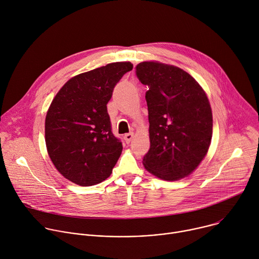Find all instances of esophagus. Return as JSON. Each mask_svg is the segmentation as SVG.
Returning <instances> with one entry per match:
<instances>
[{"mask_svg": "<svg viewBox=\"0 0 259 259\" xmlns=\"http://www.w3.org/2000/svg\"><path fill=\"white\" fill-rule=\"evenodd\" d=\"M132 138H133V133H127L124 135V139H125L126 143H130Z\"/></svg>", "mask_w": 259, "mask_h": 259, "instance_id": "obj_1", "label": "esophagus"}]
</instances>
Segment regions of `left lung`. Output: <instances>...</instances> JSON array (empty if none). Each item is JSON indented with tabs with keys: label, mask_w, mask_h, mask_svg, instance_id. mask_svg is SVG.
I'll use <instances>...</instances> for the list:
<instances>
[{
	"label": "left lung",
	"mask_w": 259,
	"mask_h": 259,
	"mask_svg": "<svg viewBox=\"0 0 259 259\" xmlns=\"http://www.w3.org/2000/svg\"><path fill=\"white\" fill-rule=\"evenodd\" d=\"M139 81L149 86L151 147L144 168L163 180H179L193 173L208 153L212 110L200 84L183 69L159 61L136 66Z\"/></svg>",
	"instance_id": "left-lung-1"
}]
</instances>
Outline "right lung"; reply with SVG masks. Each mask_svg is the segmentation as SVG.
<instances>
[{"mask_svg":"<svg viewBox=\"0 0 259 259\" xmlns=\"http://www.w3.org/2000/svg\"><path fill=\"white\" fill-rule=\"evenodd\" d=\"M132 68L129 61L113 62L80 73L53 98L45 120L47 152L69 181L90 187L112 174L123 145L112 132L106 104Z\"/></svg>","mask_w":259,"mask_h":259,"instance_id":"obj_1","label":"right lung"}]
</instances>
